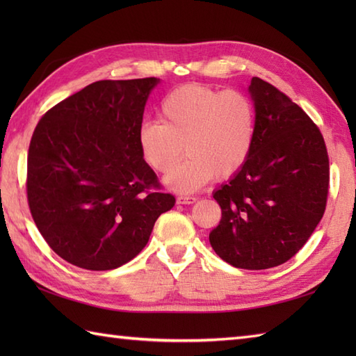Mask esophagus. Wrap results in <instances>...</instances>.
I'll return each mask as SVG.
<instances>
[{
    "label": "esophagus",
    "instance_id": "1",
    "mask_svg": "<svg viewBox=\"0 0 356 356\" xmlns=\"http://www.w3.org/2000/svg\"><path fill=\"white\" fill-rule=\"evenodd\" d=\"M195 200H197V197H194V195H179L177 197L179 205H191Z\"/></svg>",
    "mask_w": 356,
    "mask_h": 356
}]
</instances>
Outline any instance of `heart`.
<instances>
[{
  "label": "heart",
  "instance_id": "heart-1",
  "mask_svg": "<svg viewBox=\"0 0 356 356\" xmlns=\"http://www.w3.org/2000/svg\"><path fill=\"white\" fill-rule=\"evenodd\" d=\"M161 122H147L139 149L151 168L166 174L181 156L188 159L165 179L179 193H193L214 179H229L243 168L255 142L257 111L238 90L185 84L171 90L159 107Z\"/></svg>",
  "mask_w": 356,
  "mask_h": 356
}]
</instances>
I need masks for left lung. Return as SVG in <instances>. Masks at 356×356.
Listing matches in <instances>:
<instances>
[{"label": "left lung", "instance_id": "obj_1", "mask_svg": "<svg viewBox=\"0 0 356 356\" xmlns=\"http://www.w3.org/2000/svg\"><path fill=\"white\" fill-rule=\"evenodd\" d=\"M255 142L229 182L214 191L222 220L209 243L226 263L269 269L297 254L326 209L329 156L320 128L278 88L252 78Z\"/></svg>", "mask_w": 356, "mask_h": 356}]
</instances>
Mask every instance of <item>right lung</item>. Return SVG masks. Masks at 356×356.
<instances>
[{"label":"right lung","mask_w":356,"mask_h":356,"mask_svg":"<svg viewBox=\"0 0 356 356\" xmlns=\"http://www.w3.org/2000/svg\"><path fill=\"white\" fill-rule=\"evenodd\" d=\"M157 78L97 81L51 107L27 156L36 228L61 259L88 270L133 260L176 199L143 161L138 134Z\"/></svg>","instance_id":"add662e5"}]
</instances>
